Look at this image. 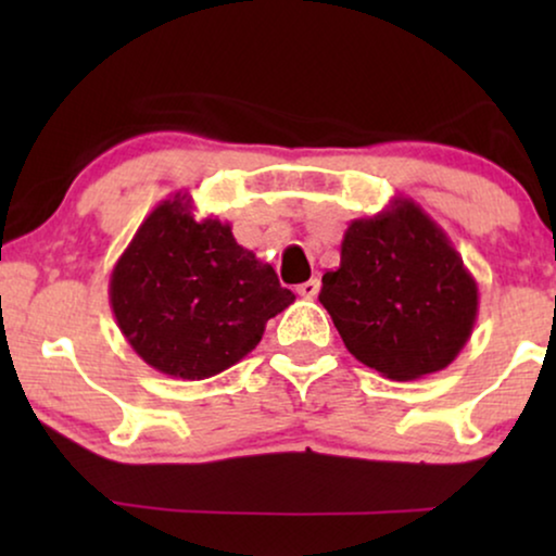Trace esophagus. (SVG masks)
I'll return each instance as SVG.
<instances>
[{"label": "esophagus", "mask_w": 556, "mask_h": 556, "mask_svg": "<svg viewBox=\"0 0 556 556\" xmlns=\"http://www.w3.org/2000/svg\"><path fill=\"white\" fill-rule=\"evenodd\" d=\"M318 288H321L318 278H311V280H306V283L299 286V295L301 299H314V295L318 293Z\"/></svg>", "instance_id": "1"}]
</instances>
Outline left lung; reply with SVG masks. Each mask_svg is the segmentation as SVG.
I'll return each instance as SVG.
<instances>
[{
    "instance_id": "left-lung-1",
    "label": "left lung",
    "mask_w": 556,
    "mask_h": 556,
    "mask_svg": "<svg viewBox=\"0 0 556 556\" xmlns=\"http://www.w3.org/2000/svg\"><path fill=\"white\" fill-rule=\"evenodd\" d=\"M318 301L344 346L387 379H422L466 346L478 283L443 227L407 197L352 219Z\"/></svg>"
}]
</instances>
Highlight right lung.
<instances>
[{
  "label": "right lung",
  "instance_id": "obj_1",
  "mask_svg": "<svg viewBox=\"0 0 556 556\" xmlns=\"http://www.w3.org/2000/svg\"><path fill=\"white\" fill-rule=\"evenodd\" d=\"M109 299L149 367L194 382L245 359L295 295L273 265L238 245L230 223L197 219L192 194L177 192L149 212L121 253Z\"/></svg>",
  "mask_w": 556,
  "mask_h": 556
}]
</instances>
